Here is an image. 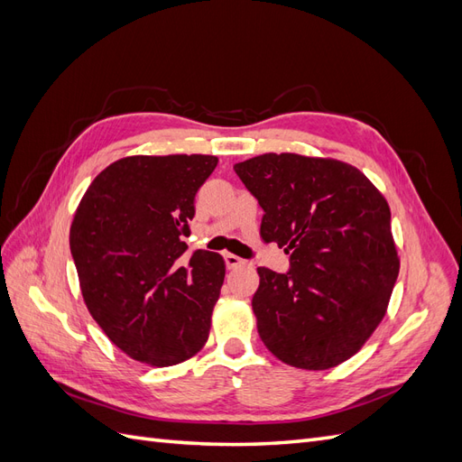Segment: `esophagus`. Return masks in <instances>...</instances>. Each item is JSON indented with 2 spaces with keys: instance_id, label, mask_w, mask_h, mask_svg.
<instances>
[{
  "instance_id": "1",
  "label": "esophagus",
  "mask_w": 462,
  "mask_h": 462,
  "mask_svg": "<svg viewBox=\"0 0 462 462\" xmlns=\"http://www.w3.org/2000/svg\"><path fill=\"white\" fill-rule=\"evenodd\" d=\"M223 258H226V265L229 270H235V268H241V265H246L248 262L245 260V258H239V256H235V254H231V253H227V254H223Z\"/></svg>"
}]
</instances>
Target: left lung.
<instances>
[{"label": "left lung", "mask_w": 462, "mask_h": 462, "mask_svg": "<svg viewBox=\"0 0 462 462\" xmlns=\"http://www.w3.org/2000/svg\"><path fill=\"white\" fill-rule=\"evenodd\" d=\"M233 170L263 209L262 239L291 254L287 273L258 268L260 339L289 366L341 365L380 326L399 275L387 200L339 160L262 153Z\"/></svg>", "instance_id": "obj_1"}]
</instances>
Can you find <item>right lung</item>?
<instances>
[{"mask_svg": "<svg viewBox=\"0 0 462 462\" xmlns=\"http://www.w3.org/2000/svg\"><path fill=\"white\" fill-rule=\"evenodd\" d=\"M216 156H129L97 175L69 233L82 299L125 355L173 366L206 345L226 277L216 253L194 250L180 265L194 197Z\"/></svg>", "mask_w": 462, "mask_h": 462, "instance_id": "1", "label": "right lung"}]
</instances>
